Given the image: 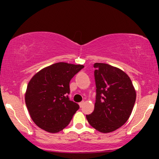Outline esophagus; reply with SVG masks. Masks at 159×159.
<instances>
[{"instance_id":"obj_1","label":"esophagus","mask_w":159,"mask_h":159,"mask_svg":"<svg viewBox=\"0 0 159 159\" xmlns=\"http://www.w3.org/2000/svg\"><path fill=\"white\" fill-rule=\"evenodd\" d=\"M84 102H81L79 103V106L81 107L84 105Z\"/></svg>"}]
</instances>
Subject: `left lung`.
Returning a JSON list of instances; mask_svg holds the SVG:
<instances>
[{
    "instance_id": "obj_1",
    "label": "left lung",
    "mask_w": 159,
    "mask_h": 159,
    "mask_svg": "<svg viewBox=\"0 0 159 159\" xmlns=\"http://www.w3.org/2000/svg\"><path fill=\"white\" fill-rule=\"evenodd\" d=\"M96 102L92 114L86 115L90 125L100 132H114L130 116L136 92L130 78L121 69L106 63L94 64Z\"/></svg>"
}]
</instances>
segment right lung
<instances>
[{"instance_id": "add662e5", "label": "right lung", "mask_w": 159, "mask_h": 159, "mask_svg": "<svg viewBox=\"0 0 159 159\" xmlns=\"http://www.w3.org/2000/svg\"><path fill=\"white\" fill-rule=\"evenodd\" d=\"M83 65L57 63L43 69L27 87L25 103L31 119L48 132H61L70 123L79 105L69 99V82Z\"/></svg>"}]
</instances>
